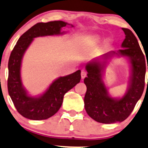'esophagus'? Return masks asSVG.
<instances>
[{"label": "esophagus", "mask_w": 148, "mask_h": 148, "mask_svg": "<svg viewBox=\"0 0 148 148\" xmlns=\"http://www.w3.org/2000/svg\"><path fill=\"white\" fill-rule=\"evenodd\" d=\"M86 72L85 70H82L81 71V78L84 79V78H86Z\"/></svg>", "instance_id": "1"}]
</instances>
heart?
I'll return each instance as SVG.
<instances>
[{
    "mask_svg": "<svg viewBox=\"0 0 148 148\" xmlns=\"http://www.w3.org/2000/svg\"><path fill=\"white\" fill-rule=\"evenodd\" d=\"M99 36H94L93 38H91V39L90 40V42H91V43H97V42L99 41ZM110 43V39H108V40H106V42H105V43H106L107 45L109 44Z\"/></svg>",
    "mask_w": 148,
    "mask_h": 148,
    "instance_id": "heart-1",
    "label": "heart"
}]
</instances>
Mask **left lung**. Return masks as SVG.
<instances>
[{"label": "left lung", "instance_id": "1", "mask_svg": "<svg viewBox=\"0 0 148 148\" xmlns=\"http://www.w3.org/2000/svg\"><path fill=\"white\" fill-rule=\"evenodd\" d=\"M122 29L126 35L121 45L123 49L117 53L109 52L103 56V58L105 60H108L119 54L129 57L130 60L132 76L124 96L121 99H115L109 96L102 81V70L105 61L102 64L97 59L86 66L88 73L84 79V84L87 87L84 97V106L90 117L99 123H113L126 120L133 111L144 91L147 67L148 70V64L147 67L145 64V57L134 33L129 29L122 28Z\"/></svg>", "mask_w": 148, "mask_h": 148}]
</instances>
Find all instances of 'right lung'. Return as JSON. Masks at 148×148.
<instances>
[{
  "instance_id": "add662e5",
  "label": "right lung",
  "mask_w": 148,
  "mask_h": 148,
  "mask_svg": "<svg viewBox=\"0 0 148 148\" xmlns=\"http://www.w3.org/2000/svg\"><path fill=\"white\" fill-rule=\"evenodd\" d=\"M67 25L62 21L37 23L19 38L11 53L8 64V91L16 110L23 117L36 121L51 117L62 106L64 94L81 81V70H78L54 81L39 97L28 96L22 86L20 75L22 57L33 38L62 34L60 30Z\"/></svg>"
}]
</instances>
